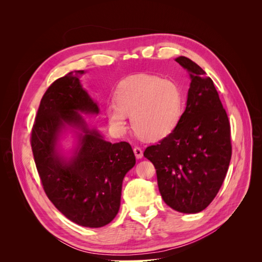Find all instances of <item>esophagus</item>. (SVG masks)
Instances as JSON below:
<instances>
[{"mask_svg": "<svg viewBox=\"0 0 262 262\" xmlns=\"http://www.w3.org/2000/svg\"><path fill=\"white\" fill-rule=\"evenodd\" d=\"M133 152H134V155H136L137 158H142V156H143V150H142L141 147H139V146L134 147Z\"/></svg>", "mask_w": 262, "mask_h": 262, "instance_id": "34e87169", "label": "esophagus"}]
</instances>
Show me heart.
Wrapping results in <instances>:
<instances>
[{"label": "heart", "mask_w": 262, "mask_h": 262, "mask_svg": "<svg viewBox=\"0 0 262 262\" xmlns=\"http://www.w3.org/2000/svg\"><path fill=\"white\" fill-rule=\"evenodd\" d=\"M115 100L106 108L110 126L116 132H124L129 115L133 130L148 141L168 136L182 114L179 86L155 75L140 74L125 78L117 87Z\"/></svg>", "instance_id": "heart-1"}]
</instances>
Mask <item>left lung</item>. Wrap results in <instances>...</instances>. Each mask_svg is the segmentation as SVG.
I'll list each match as a JSON object with an SVG mask.
<instances>
[{
  "instance_id": "8db88e82",
  "label": "left lung",
  "mask_w": 262,
  "mask_h": 262,
  "mask_svg": "<svg viewBox=\"0 0 262 262\" xmlns=\"http://www.w3.org/2000/svg\"><path fill=\"white\" fill-rule=\"evenodd\" d=\"M179 64L191 78L187 106L176 128L144 156L156 169L165 203L181 213H198L213 201L232 157L231 124L207 73L190 59Z\"/></svg>"
}]
</instances>
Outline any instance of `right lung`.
Returning a JSON list of instances; mask_svg holds the SVG:
<instances>
[{"label": "right lung", "mask_w": 262, "mask_h": 262, "mask_svg": "<svg viewBox=\"0 0 262 262\" xmlns=\"http://www.w3.org/2000/svg\"><path fill=\"white\" fill-rule=\"evenodd\" d=\"M70 72L46 91L31 129L30 144L45 192L63 215L85 227L112 222L120 208L122 181L136 156L128 142L110 143L91 130L78 112L98 114L96 102ZM66 124L83 132L76 156L67 162L56 152L58 134Z\"/></svg>", "instance_id": "add662e5"}]
</instances>
